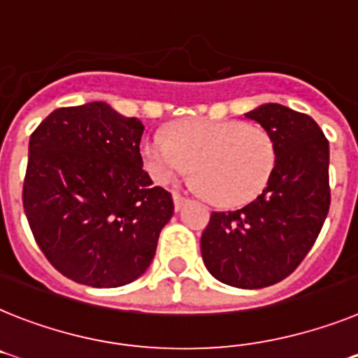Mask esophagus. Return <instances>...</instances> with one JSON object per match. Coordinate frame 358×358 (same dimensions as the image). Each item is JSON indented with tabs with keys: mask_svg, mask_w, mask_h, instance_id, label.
Returning <instances> with one entry per match:
<instances>
[{
	"mask_svg": "<svg viewBox=\"0 0 358 358\" xmlns=\"http://www.w3.org/2000/svg\"><path fill=\"white\" fill-rule=\"evenodd\" d=\"M185 203H186L185 197H181L179 194H173V208H176V212H179V210L185 206Z\"/></svg>",
	"mask_w": 358,
	"mask_h": 358,
	"instance_id": "esophagus-1",
	"label": "esophagus"
}]
</instances>
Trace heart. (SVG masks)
Wrapping results in <instances>:
<instances>
[{
  "mask_svg": "<svg viewBox=\"0 0 358 358\" xmlns=\"http://www.w3.org/2000/svg\"><path fill=\"white\" fill-rule=\"evenodd\" d=\"M145 166L159 185L194 168L192 188L210 195L222 206H243L257 199L270 185L277 148L266 130L241 121L188 119L170 136L161 130L146 134L141 145Z\"/></svg>",
  "mask_w": 358,
  "mask_h": 358,
  "instance_id": "b5f03b06",
  "label": "heart"
}]
</instances>
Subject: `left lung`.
Returning <instances> with one entry per match:
<instances>
[{
	"instance_id": "1",
	"label": "left lung",
	"mask_w": 358,
	"mask_h": 358,
	"mask_svg": "<svg viewBox=\"0 0 358 358\" xmlns=\"http://www.w3.org/2000/svg\"><path fill=\"white\" fill-rule=\"evenodd\" d=\"M244 115L273 139L275 172L244 208L212 213L201 253L217 280L259 289L286 279L319 237L329 210V143L310 115L288 106L266 103Z\"/></svg>"
}]
</instances>
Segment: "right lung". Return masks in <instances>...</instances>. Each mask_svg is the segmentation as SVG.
<instances>
[{
    "instance_id": "obj_1",
    "label": "right lung",
    "mask_w": 358,
    "mask_h": 358,
    "mask_svg": "<svg viewBox=\"0 0 358 358\" xmlns=\"http://www.w3.org/2000/svg\"><path fill=\"white\" fill-rule=\"evenodd\" d=\"M143 123L103 101L57 108L29 143L23 208L57 271L117 288L148 270L172 195L154 186L139 152Z\"/></svg>"
}]
</instances>
